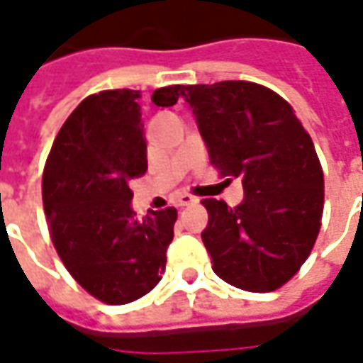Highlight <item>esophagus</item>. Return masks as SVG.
I'll return each instance as SVG.
<instances>
[{
    "mask_svg": "<svg viewBox=\"0 0 363 363\" xmlns=\"http://www.w3.org/2000/svg\"><path fill=\"white\" fill-rule=\"evenodd\" d=\"M194 202H196V198L190 196V194H181V196L177 198V206H179V208H184V206L194 204Z\"/></svg>",
    "mask_w": 363,
    "mask_h": 363,
    "instance_id": "obj_1",
    "label": "esophagus"
}]
</instances>
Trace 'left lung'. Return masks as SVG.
Returning a JSON list of instances; mask_svg holds the SVG:
<instances>
[{"label":"left lung","mask_w":363,"mask_h":363,"mask_svg":"<svg viewBox=\"0 0 363 363\" xmlns=\"http://www.w3.org/2000/svg\"><path fill=\"white\" fill-rule=\"evenodd\" d=\"M210 163L241 177L245 196L229 208L202 200V231L213 272L245 291H272L294 276L319 235L325 181L311 135L280 95L251 82L179 85ZM151 101L157 104L155 93Z\"/></svg>","instance_id":"obj_1"}]
</instances>
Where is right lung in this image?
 <instances>
[{
    "mask_svg": "<svg viewBox=\"0 0 363 363\" xmlns=\"http://www.w3.org/2000/svg\"><path fill=\"white\" fill-rule=\"evenodd\" d=\"M140 91L83 99L56 135L43 174L50 235L67 272L104 303L124 305L155 288L165 270L177 210L138 220L130 181L147 171ZM157 106L179 85L155 91Z\"/></svg>",
    "mask_w": 363,
    "mask_h": 363,
    "instance_id": "1",
    "label": "right lung"
}]
</instances>
